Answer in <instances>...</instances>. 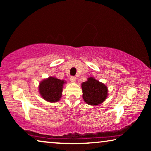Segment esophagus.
<instances>
[{"label":"esophagus","instance_id":"obj_1","mask_svg":"<svg viewBox=\"0 0 151 151\" xmlns=\"http://www.w3.org/2000/svg\"><path fill=\"white\" fill-rule=\"evenodd\" d=\"M70 80H71V81L72 82H76V78L74 77V76H72V77L70 78Z\"/></svg>","mask_w":151,"mask_h":151}]
</instances>
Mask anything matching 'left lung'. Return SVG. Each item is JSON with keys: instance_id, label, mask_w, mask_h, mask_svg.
<instances>
[{"instance_id": "left-lung-1", "label": "left lung", "mask_w": 151, "mask_h": 151, "mask_svg": "<svg viewBox=\"0 0 151 151\" xmlns=\"http://www.w3.org/2000/svg\"><path fill=\"white\" fill-rule=\"evenodd\" d=\"M82 98L86 104L96 106L102 103L108 96V88L93 77L82 83Z\"/></svg>"}]
</instances>
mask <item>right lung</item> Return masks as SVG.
I'll list each match as a JSON object with an SVG mask.
<instances>
[{
    "instance_id": "1",
    "label": "right lung",
    "mask_w": 151,
    "mask_h": 151,
    "mask_svg": "<svg viewBox=\"0 0 151 151\" xmlns=\"http://www.w3.org/2000/svg\"><path fill=\"white\" fill-rule=\"evenodd\" d=\"M65 80L55 77H49L43 80L39 84V93L41 97L49 102H56L62 97Z\"/></svg>"
}]
</instances>
